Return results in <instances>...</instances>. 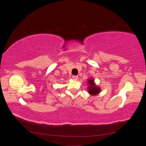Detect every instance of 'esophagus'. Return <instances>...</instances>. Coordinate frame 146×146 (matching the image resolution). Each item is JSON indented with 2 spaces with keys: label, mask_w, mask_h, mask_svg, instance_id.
Returning <instances> with one entry per match:
<instances>
[{
  "label": "esophagus",
  "mask_w": 146,
  "mask_h": 146,
  "mask_svg": "<svg viewBox=\"0 0 146 146\" xmlns=\"http://www.w3.org/2000/svg\"><path fill=\"white\" fill-rule=\"evenodd\" d=\"M72 78L74 79V80H77L78 79V76H72Z\"/></svg>",
  "instance_id": "obj_1"
}]
</instances>
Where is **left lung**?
Listing matches in <instances>:
<instances>
[{
	"instance_id": "1",
	"label": "left lung",
	"mask_w": 146,
	"mask_h": 146,
	"mask_svg": "<svg viewBox=\"0 0 146 146\" xmlns=\"http://www.w3.org/2000/svg\"><path fill=\"white\" fill-rule=\"evenodd\" d=\"M90 86L88 87V92L91 95H96L99 93L100 88L95 85L93 79H90L88 80Z\"/></svg>"
}]
</instances>
